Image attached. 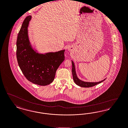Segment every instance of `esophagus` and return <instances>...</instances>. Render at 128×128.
<instances>
[{
    "instance_id": "1",
    "label": "esophagus",
    "mask_w": 128,
    "mask_h": 128,
    "mask_svg": "<svg viewBox=\"0 0 128 128\" xmlns=\"http://www.w3.org/2000/svg\"><path fill=\"white\" fill-rule=\"evenodd\" d=\"M69 50H70V51H71L70 49H69Z\"/></svg>"
}]
</instances>
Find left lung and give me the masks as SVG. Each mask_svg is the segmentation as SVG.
Segmentation results:
<instances>
[{"label":"left lung","mask_w":128,"mask_h":128,"mask_svg":"<svg viewBox=\"0 0 128 128\" xmlns=\"http://www.w3.org/2000/svg\"><path fill=\"white\" fill-rule=\"evenodd\" d=\"M72 73L73 75V78L74 80V81L76 84L78 86L83 87V88H90L92 87L97 84L101 83L102 82H103L105 80H103L101 81L98 82H84L81 80H80L77 76L76 70H75V66L74 63L73 62L72 60Z\"/></svg>","instance_id":"8db88e82"}]
</instances>
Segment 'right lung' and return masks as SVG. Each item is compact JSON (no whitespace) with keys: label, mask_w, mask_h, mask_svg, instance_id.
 <instances>
[{"label":"right lung","mask_w":128,"mask_h":128,"mask_svg":"<svg viewBox=\"0 0 128 128\" xmlns=\"http://www.w3.org/2000/svg\"><path fill=\"white\" fill-rule=\"evenodd\" d=\"M32 16L25 18L18 34L16 57L18 64L27 80L34 84L46 86L52 82L58 68L65 60V50L39 54L32 47L28 27Z\"/></svg>","instance_id":"right-lung-1"}]
</instances>
